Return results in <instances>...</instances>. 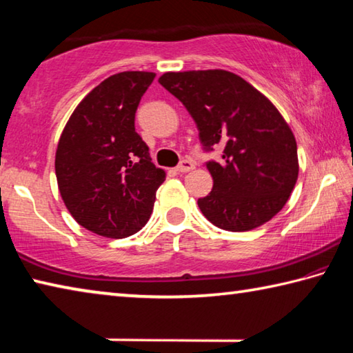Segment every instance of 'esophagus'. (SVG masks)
I'll use <instances>...</instances> for the list:
<instances>
[{
  "label": "esophagus",
  "instance_id": "obj_1",
  "mask_svg": "<svg viewBox=\"0 0 353 353\" xmlns=\"http://www.w3.org/2000/svg\"><path fill=\"white\" fill-rule=\"evenodd\" d=\"M194 168V165H193V162H190V160H182L181 163L177 165V172H188V171H191Z\"/></svg>",
  "mask_w": 353,
  "mask_h": 353
}]
</instances>
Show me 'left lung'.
Wrapping results in <instances>:
<instances>
[{
    "instance_id": "8db88e82",
    "label": "left lung",
    "mask_w": 353,
    "mask_h": 353,
    "mask_svg": "<svg viewBox=\"0 0 353 353\" xmlns=\"http://www.w3.org/2000/svg\"><path fill=\"white\" fill-rule=\"evenodd\" d=\"M159 82L187 107L205 149L223 146L208 162L213 188L198 199L219 229L248 232L272 219L299 176L294 134L265 94L225 70L168 71Z\"/></svg>"
}]
</instances>
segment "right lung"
<instances>
[{
  "label": "right lung",
  "mask_w": 353,
  "mask_h": 353,
  "mask_svg": "<svg viewBox=\"0 0 353 353\" xmlns=\"http://www.w3.org/2000/svg\"><path fill=\"white\" fill-rule=\"evenodd\" d=\"M154 77L151 71L107 77L77 104L59 139V193L76 223L97 235L137 234L166 177L135 132L137 107Z\"/></svg>",
  "instance_id": "1"
}]
</instances>
